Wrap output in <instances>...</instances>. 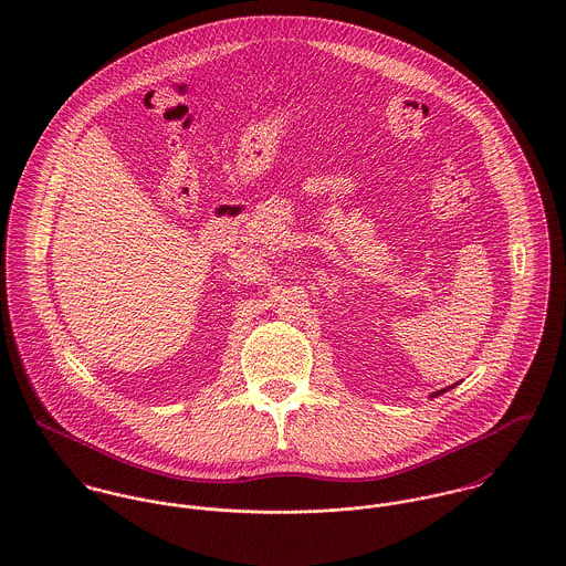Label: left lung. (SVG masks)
<instances>
[{"label": "left lung", "mask_w": 566, "mask_h": 566, "mask_svg": "<svg viewBox=\"0 0 566 566\" xmlns=\"http://www.w3.org/2000/svg\"><path fill=\"white\" fill-rule=\"evenodd\" d=\"M451 388H453V386H449V388H444V390H438V392H433V395H431V399H436V397H440V395H442V392H447V390H451Z\"/></svg>", "instance_id": "left-lung-1"}]
</instances>
